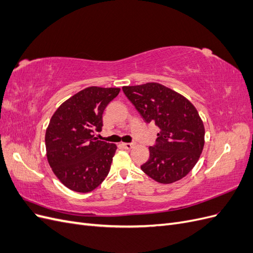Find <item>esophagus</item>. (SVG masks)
<instances>
[{"mask_svg": "<svg viewBox=\"0 0 253 253\" xmlns=\"http://www.w3.org/2000/svg\"><path fill=\"white\" fill-rule=\"evenodd\" d=\"M121 145H122V148H125L126 150H131L132 148H134L135 142H122Z\"/></svg>", "mask_w": 253, "mask_h": 253, "instance_id": "1", "label": "esophagus"}]
</instances>
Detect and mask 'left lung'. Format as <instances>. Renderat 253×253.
<instances>
[{
    "instance_id": "1",
    "label": "left lung",
    "mask_w": 253,
    "mask_h": 253,
    "mask_svg": "<svg viewBox=\"0 0 253 253\" xmlns=\"http://www.w3.org/2000/svg\"><path fill=\"white\" fill-rule=\"evenodd\" d=\"M122 90L144 121L154 122L160 129L141 170L160 183L185 177L200 159L205 144V127L195 106L155 82L124 86Z\"/></svg>"
}]
</instances>
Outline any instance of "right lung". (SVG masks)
<instances>
[{"label": "right lung", "instance_id": "obj_1", "mask_svg": "<svg viewBox=\"0 0 253 253\" xmlns=\"http://www.w3.org/2000/svg\"><path fill=\"white\" fill-rule=\"evenodd\" d=\"M120 88L90 86L61 104L45 134L48 164L65 187L87 193L108 176L117 145L97 140L102 114Z\"/></svg>", "mask_w": 253, "mask_h": 253}]
</instances>
